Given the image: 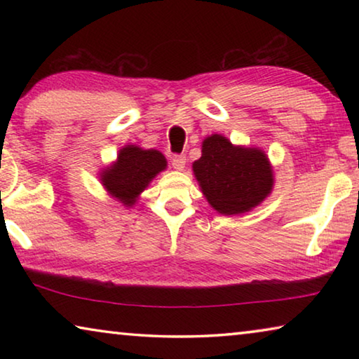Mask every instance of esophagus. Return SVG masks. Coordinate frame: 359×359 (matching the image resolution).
<instances>
[{"mask_svg": "<svg viewBox=\"0 0 359 359\" xmlns=\"http://www.w3.org/2000/svg\"><path fill=\"white\" fill-rule=\"evenodd\" d=\"M187 165V156L184 154L180 155H174L172 156V168L177 169V171H182Z\"/></svg>", "mask_w": 359, "mask_h": 359, "instance_id": "34e87169", "label": "esophagus"}]
</instances>
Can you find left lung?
Here are the masks:
<instances>
[{
    "label": "left lung",
    "mask_w": 359,
    "mask_h": 359,
    "mask_svg": "<svg viewBox=\"0 0 359 359\" xmlns=\"http://www.w3.org/2000/svg\"><path fill=\"white\" fill-rule=\"evenodd\" d=\"M193 171L209 204L224 215L253 209L274 184L263 151L234 147L220 135L204 139L203 155L193 163Z\"/></svg>",
    "instance_id": "8db88e82"
}]
</instances>
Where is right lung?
<instances>
[{
    "label": "right lung",
    "mask_w": 359,
    "mask_h": 359,
    "mask_svg": "<svg viewBox=\"0 0 359 359\" xmlns=\"http://www.w3.org/2000/svg\"><path fill=\"white\" fill-rule=\"evenodd\" d=\"M165 168L166 160L158 150L126 145L120 150L117 163L102 172L101 180L112 196L131 205L136 203L137 194Z\"/></svg>",
    "instance_id": "right-lung-1"
}]
</instances>
